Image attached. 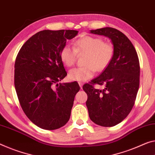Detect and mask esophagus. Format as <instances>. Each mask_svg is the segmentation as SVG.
Returning <instances> with one entry per match:
<instances>
[{"mask_svg":"<svg viewBox=\"0 0 155 155\" xmlns=\"http://www.w3.org/2000/svg\"><path fill=\"white\" fill-rule=\"evenodd\" d=\"M78 84H79V85H80V89H82V86H83V83L82 82H79V83H78Z\"/></svg>","mask_w":155,"mask_h":155,"instance_id":"obj_1","label":"esophagus"}]
</instances>
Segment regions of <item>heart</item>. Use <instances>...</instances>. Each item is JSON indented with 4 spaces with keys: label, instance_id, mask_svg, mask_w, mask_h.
Segmentation results:
<instances>
[{
    "label": "heart",
    "instance_id": "b5f03b06",
    "mask_svg": "<svg viewBox=\"0 0 155 155\" xmlns=\"http://www.w3.org/2000/svg\"><path fill=\"white\" fill-rule=\"evenodd\" d=\"M78 54H85L84 66L71 69L68 78L71 81L84 82L91 79L96 70L102 71L110 64L114 55V46L111 43L103 41L97 37L85 36L74 43V48L66 44L61 48L60 57L66 66H71L75 62Z\"/></svg>",
    "mask_w": 155,
    "mask_h": 155
}]
</instances>
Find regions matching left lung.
<instances>
[{
    "instance_id": "1",
    "label": "left lung",
    "mask_w": 155,
    "mask_h": 155,
    "mask_svg": "<svg viewBox=\"0 0 155 155\" xmlns=\"http://www.w3.org/2000/svg\"><path fill=\"white\" fill-rule=\"evenodd\" d=\"M111 39L114 55L110 64L92 84L104 85L102 90L86 84V102L89 118L96 124L112 127L127 117L134 104L139 87L140 66L137 51L130 40L120 31L113 28L90 30Z\"/></svg>"
}]
</instances>
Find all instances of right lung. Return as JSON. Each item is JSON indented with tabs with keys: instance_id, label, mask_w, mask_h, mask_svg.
<instances>
[{
	"instance_id": "1",
	"label": "right lung",
	"mask_w": 155,
	"mask_h": 155,
	"mask_svg": "<svg viewBox=\"0 0 155 155\" xmlns=\"http://www.w3.org/2000/svg\"><path fill=\"white\" fill-rule=\"evenodd\" d=\"M78 34L73 30L40 31L23 45L16 57L14 86L18 101L28 118L44 130L59 129L70 118L80 87L76 82L58 84L67 75L60 51Z\"/></svg>"
}]
</instances>
